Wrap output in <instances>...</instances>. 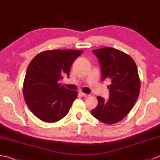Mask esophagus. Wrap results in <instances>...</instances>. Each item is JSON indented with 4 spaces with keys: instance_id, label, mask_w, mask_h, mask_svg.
Listing matches in <instances>:
<instances>
[{
    "instance_id": "esophagus-1",
    "label": "esophagus",
    "mask_w": 160,
    "mask_h": 160,
    "mask_svg": "<svg viewBox=\"0 0 160 160\" xmlns=\"http://www.w3.org/2000/svg\"><path fill=\"white\" fill-rule=\"evenodd\" d=\"M80 94H81V96H82L84 97V98H87V97L89 96V94H87V93H83V92H81Z\"/></svg>"
}]
</instances>
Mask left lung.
Here are the masks:
<instances>
[{
	"label": "left lung",
	"mask_w": 160,
	"mask_h": 160,
	"mask_svg": "<svg viewBox=\"0 0 160 160\" xmlns=\"http://www.w3.org/2000/svg\"><path fill=\"white\" fill-rule=\"evenodd\" d=\"M101 64L102 80H111L109 98L97 96L98 105L92 114L106 124L117 123L132 109L140 92L137 67L129 55L109 47L93 50Z\"/></svg>",
	"instance_id": "left-lung-1"
}]
</instances>
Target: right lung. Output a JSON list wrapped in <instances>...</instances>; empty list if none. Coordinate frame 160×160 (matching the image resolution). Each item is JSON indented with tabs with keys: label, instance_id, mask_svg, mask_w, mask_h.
<instances>
[{
	"label": "right lung",
	"instance_id": "1",
	"mask_svg": "<svg viewBox=\"0 0 160 160\" xmlns=\"http://www.w3.org/2000/svg\"><path fill=\"white\" fill-rule=\"evenodd\" d=\"M82 52L71 49L43 51L28 65L23 96L30 111L40 120L55 123L68 114L78 92L65 88L59 80L69 76L72 64Z\"/></svg>",
	"mask_w": 160,
	"mask_h": 160
}]
</instances>
